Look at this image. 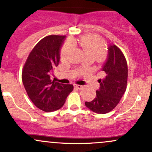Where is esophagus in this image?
Wrapping results in <instances>:
<instances>
[{"label": "esophagus", "mask_w": 152, "mask_h": 152, "mask_svg": "<svg viewBox=\"0 0 152 152\" xmlns=\"http://www.w3.org/2000/svg\"><path fill=\"white\" fill-rule=\"evenodd\" d=\"M75 87H76V88H78L79 89H81L83 88V86L79 85V84H75Z\"/></svg>", "instance_id": "esophagus-1"}]
</instances>
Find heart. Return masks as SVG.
Here are the masks:
<instances>
[{
  "instance_id": "heart-1",
  "label": "heart",
  "mask_w": 152,
  "mask_h": 152,
  "mask_svg": "<svg viewBox=\"0 0 152 152\" xmlns=\"http://www.w3.org/2000/svg\"><path fill=\"white\" fill-rule=\"evenodd\" d=\"M75 44V42H73ZM77 44L81 47L86 55L96 56L97 57H102L105 53V48L103 41L95 35H86L78 40ZM73 47V43L68 41L64 44L60 52L62 60H65L68 57V53Z\"/></svg>"
}]
</instances>
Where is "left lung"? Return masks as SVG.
I'll return each instance as SVG.
<instances>
[{
  "instance_id": "left-lung-1",
  "label": "left lung",
  "mask_w": 152,
  "mask_h": 152,
  "mask_svg": "<svg viewBox=\"0 0 152 152\" xmlns=\"http://www.w3.org/2000/svg\"><path fill=\"white\" fill-rule=\"evenodd\" d=\"M108 57L102 71L104 78L99 79L100 88L96 97L85 105L93 112L103 114L110 112L117 105L125 92L127 84V63L124 55L116 45L108 47Z\"/></svg>"
}]
</instances>
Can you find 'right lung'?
<instances>
[{
    "label": "right lung",
    "instance_id": "obj_1",
    "mask_svg": "<svg viewBox=\"0 0 152 152\" xmlns=\"http://www.w3.org/2000/svg\"><path fill=\"white\" fill-rule=\"evenodd\" d=\"M65 36L51 35L44 37L30 52L22 73L25 90L37 108L46 112L63 106L73 89L72 84L51 80L53 68L60 62V51Z\"/></svg>",
    "mask_w": 152,
    "mask_h": 152
}]
</instances>
